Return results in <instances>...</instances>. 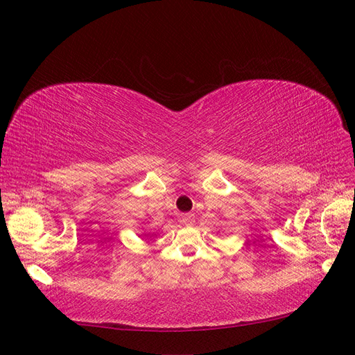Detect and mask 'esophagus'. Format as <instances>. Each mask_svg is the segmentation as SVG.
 Returning <instances> with one entry per match:
<instances>
[{
  "instance_id": "esophagus-1",
  "label": "esophagus",
  "mask_w": 355,
  "mask_h": 355,
  "mask_svg": "<svg viewBox=\"0 0 355 355\" xmlns=\"http://www.w3.org/2000/svg\"><path fill=\"white\" fill-rule=\"evenodd\" d=\"M180 222L185 223V225H191L192 222H194V214H192V213L182 214V216H180Z\"/></svg>"
}]
</instances>
